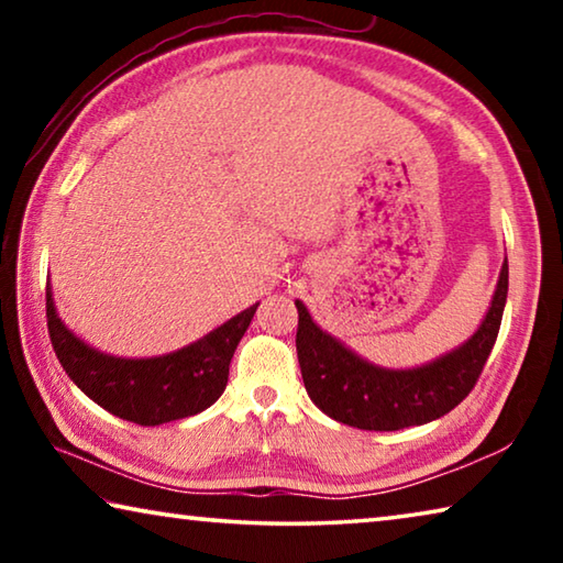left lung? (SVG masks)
Instances as JSON below:
<instances>
[{"mask_svg":"<svg viewBox=\"0 0 563 563\" xmlns=\"http://www.w3.org/2000/svg\"><path fill=\"white\" fill-rule=\"evenodd\" d=\"M509 290L504 261L489 310L472 338L419 367H379L360 357L345 342L332 338L312 320L302 300L298 308V362L312 402L335 422L369 432H395L440 419L462 402L482 375L497 342Z\"/></svg>","mask_w":563,"mask_h":563,"instance_id":"1","label":"left lung"}]
</instances>
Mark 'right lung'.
I'll return each mask as SVG.
<instances>
[{
  "label": "right lung",
  "instance_id": "add662e5",
  "mask_svg": "<svg viewBox=\"0 0 563 563\" xmlns=\"http://www.w3.org/2000/svg\"><path fill=\"white\" fill-rule=\"evenodd\" d=\"M255 310L258 302L168 355L117 357L91 347L64 325L56 312L52 285H46V325L66 375L107 412L141 427L198 415L223 395L228 365Z\"/></svg>",
  "mask_w": 563,
  "mask_h": 563
}]
</instances>
